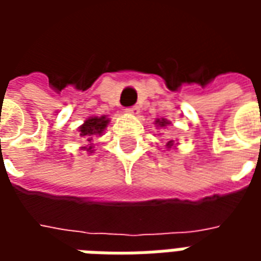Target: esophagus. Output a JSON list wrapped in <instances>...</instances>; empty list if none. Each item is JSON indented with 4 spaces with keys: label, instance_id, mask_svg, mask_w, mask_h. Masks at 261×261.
Listing matches in <instances>:
<instances>
[{
    "label": "esophagus",
    "instance_id": "obj_1",
    "mask_svg": "<svg viewBox=\"0 0 261 261\" xmlns=\"http://www.w3.org/2000/svg\"><path fill=\"white\" fill-rule=\"evenodd\" d=\"M128 114H138L140 113V108L138 106H133V108H128L125 110Z\"/></svg>",
    "mask_w": 261,
    "mask_h": 261
}]
</instances>
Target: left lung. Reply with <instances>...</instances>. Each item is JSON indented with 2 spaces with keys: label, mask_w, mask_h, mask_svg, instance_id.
I'll return each mask as SVG.
<instances>
[{
  "label": "left lung",
  "mask_w": 261,
  "mask_h": 261,
  "mask_svg": "<svg viewBox=\"0 0 261 261\" xmlns=\"http://www.w3.org/2000/svg\"><path fill=\"white\" fill-rule=\"evenodd\" d=\"M155 124H158L159 127H165L166 124H169V121H168V120H165V119H162V120L158 119L156 121H155ZM172 145H173V141H169V142H168V145H166V147L172 148Z\"/></svg>",
  "instance_id": "obj_1"
}]
</instances>
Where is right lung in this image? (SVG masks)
<instances>
[{
	"instance_id": "add662e5",
	"label": "right lung",
	"mask_w": 261,
	"mask_h": 261,
	"mask_svg": "<svg viewBox=\"0 0 261 261\" xmlns=\"http://www.w3.org/2000/svg\"><path fill=\"white\" fill-rule=\"evenodd\" d=\"M109 123V119L106 116L102 117H91L80 127V136L84 137L86 141L91 142L95 136H100L103 130L106 128V125ZM86 151L92 153V147L86 148Z\"/></svg>"
}]
</instances>
